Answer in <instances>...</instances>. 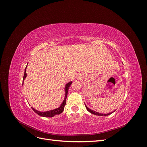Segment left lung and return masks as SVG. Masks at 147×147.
<instances>
[{"label":"left lung","mask_w":147,"mask_h":147,"mask_svg":"<svg viewBox=\"0 0 147 147\" xmlns=\"http://www.w3.org/2000/svg\"><path fill=\"white\" fill-rule=\"evenodd\" d=\"M84 104H85V103H84ZM85 106H86V109H87V110L88 111V112H90L92 114H94V115H98V116H107V115H110V114H111V113H112L113 112L110 113H109V114H102V113L101 114V113H98V112H95V111H93V110L90 109L86 105H85Z\"/></svg>","instance_id":"8db88e82"}]
</instances>
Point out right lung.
Masks as SVG:
<instances>
[{
	"label": "right lung",
	"instance_id": "1",
	"mask_svg": "<svg viewBox=\"0 0 147 147\" xmlns=\"http://www.w3.org/2000/svg\"><path fill=\"white\" fill-rule=\"evenodd\" d=\"M26 67L25 68V70H24V77H23V82H24V80L25 78L26 77ZM72 83V82H70L69 83H67L66 84L65 88V98L63 102V104H61V105L59 107V108H57L55 110H50V111H47V112H38L37 110L34 109V108L32 107V109L34 111V112L36 113L37 114H38V115L41 117H54L55 115H59L60 113H61L62 112L64 111V107L65 105V103H66V97H67V92H68V90H69V86Z\"/></svg>",
	"mask_w": 147,
	"mask_h": 147
}]
</instances>
